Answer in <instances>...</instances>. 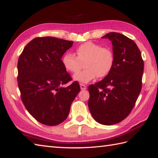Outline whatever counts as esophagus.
Masks as SVG:
<instances>
[{"mask_svg":"<svg viewBox=\"0 0 158 158\" xmlns=\"http://www.w3.org/2000/svg\"><path fill=\"white\" fill-rule=\"evenodd\" d=\"M80 87H81V89H82V90H84V89H86V86L84 84H82V83L80 84Z\"/></svg>","mask_w":158,"mask_h":158,"instance_id":"esophagus-1","label":"esophagus"}]
</instances>
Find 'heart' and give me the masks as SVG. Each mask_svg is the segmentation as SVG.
<instances>
[{
	"instance_id": "obj_1",
	"label": "heart",
	"mask_w": 158,
	"mask_h": 158,
	"mask_svg": "<svg viewBox=\"0 0 158 158\" xmlns=\"http://www.w3.org/2000/svg\"><path fill=\"white\" fill-rule=\"evenodd\" d=\"M75 55L66 52L61 57V63L68 72L76 74L85 64V70L76 74L74 79L87 83L97 77L102 78L112 70L114 64L113 51L92 42H85L75 49Z\"/></svg>"
}]
</instances>
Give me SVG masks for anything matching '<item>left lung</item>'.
Returning <instances> with one entry per match:
<instances>
[{
    "label": "left lung",
    "instance_id": "obj_1",
    "mask_svg": "<svg viewBox=\"0 0 158 158\" xmlns=\"http://www.w3.org/2000/svg\"><path fill=\"white\" fill-rule=\"evenodd\" d=\"M102 38L112 41L114 64L103 80L89 85L88 107L96 121L112 125L134 108L142 88L144 61L136 44L127 36L111 32Z\"/></svg>",
    "mask_w": 158,
    "mask_h": 158
}]
</instances>
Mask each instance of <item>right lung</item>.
I'll list each match as a JSON object with an SVG mask.
<instances>
[{"mask_svg": "<svg viewBox=\"0 0 158 158\" xmlns=\"http://www.w3.org/2000/svg\"><path fill=\"white\" fill-rule=\"evenodd\" d=\"M73 42L54 37H38L29 42L18 61V84L24 107L34 118L48 126L57 125L69 116L80 91L61 63Z\"/></svg>", "mask_w": 158, "mask_h": 158, "instance_id": "1", "label": "right lung"}]
</instances>
